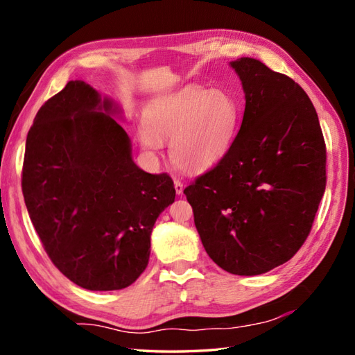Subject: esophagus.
<instances>
[{
  "instance_id": "obj_1",
  "label": "esophagus",
  "mask_w": 355,
  "mask_h": 355,
  "mask_svg": "<svg viewBox=\"0 0 355 355\" xmlns=\"http://www.w3.org/2000/svg\"><path fill=\"white\" fill-rule=\"evenodd\" d=\"M173 186H175V192H177L178 195H182V193H183V189H184V187H183V183L180 182V180H175V182H173Z\"/></svg>"
}]
</instances>
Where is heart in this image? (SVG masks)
<instances>
[{
	"mask_svg": "<svg viewBox=\"0 0 355 355\" xmlns=\"http://www.w3.org/2000/svg\"><path fill=\"white\" fill-rule=\"evenodd\" d=\"M239 119L235 97L189 85L146 103L140 140L154 150L162 148V140H171L172 163L184 172L200 173L214 168L227 153Z\"/></svg>",
	"mask_w": 355,
	"mask_h": 355,
	"instance_id": "1",
	"label": "heart"
}]
</instances>
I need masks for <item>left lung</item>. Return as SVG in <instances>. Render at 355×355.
Masks as SVG:
<instances>
[{
  "mask_svg": "<svg viewBox=\"0 0 355 355\" xmlns=\"http://www.w3.org/2000/svg\"><path fill=\"white\" fill-rule=\"evenodd\" d=\"M230 65L245 93L243 122L184 195L210 259L254 276L290 261L310 235L327 186V146L299 84L253 58Z\"/></svg>",
  "mask_w": 355,
  "mask_h": 355,
  "instance_id": "1",
  "label": "left lung"
}]
</instances>
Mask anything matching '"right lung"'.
I'll return each instance as SVG.
<instances>
[{"label":"right lung","instance_id":"obj_1","mask_svg":"<svg viewBox=\"0 0 355 355\" xmlns=\"http://www.w3.org/2000/svg\"><path fill=\"white\" fill-rule=\"evenodd\" d=\"M112 105L71 80L45 102L30 126L22 195L45 253L71 282L122 290L148 267L150 232L175 200L168 173L132 162Z\"/></svg>","mask_w":355,"mask_h":355}]
</instances>
